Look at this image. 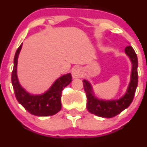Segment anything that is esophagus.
Segmentation results:
<instances>
[{
  "mask_svg": "<svg viewBox=\"0 0 147 147\" xmlns=\"http://www.w3.org/2000/svg\"><path fill=\"white\" fill-rule=\"evenodd\" d=\"M83 73V70L81 67L79 66H76V67L74 68L72 70V76L74 78H79Z\"/></svg>",
  "mask_w": 147,
  "mask_h": 147,
  "instance_id": "1",
  "label": "esophagus"
}]
</instances>
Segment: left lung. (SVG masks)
<instances>
[{"label": "left lung", "instance_id": "left-lung-1", "mask_svg": "<svg viewBox=\"0 0 147 147\" xmlns=\"http://www.w3.org/2000/svg\"><path fill=\"white\" fill-rule=\"evenodd\" d=\"M125 53L129 56L131 61L132 69L131 80L127 90L124 95L119 99L103 100L96 98L94 96L93 88L90 82L86 79L83 81L84 91L87 97V109L91 114L100 117L111 118L118 115L125 109L128 108L133 101L138 85L137 56L131 46H126L125 49Z\"/></svg>", "mask_w": 147, "mask_h": 147}]
</instances>
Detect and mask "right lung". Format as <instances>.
<instances>
[{
	"label": "right lung",
	"mask_w": 147,
	"mask_h": 147,
	"mask_svg": "<svg viewBox=\"0 0 147 147\" xmlns=\"http://www.w3.org/2000/svg\"><path fill=\"white\" fill-rule=\"evenodd\" d=\"M22 44L16 52L11 81L16 99L30 114L38 117L52 116L61 109L62 90L72 81L71 74H65L55 81L48 91L39 95L30 94L21 86L17 76L18 58Z\"/></svg>",
	"instance_id": "obj_1"
}]
</instances>
